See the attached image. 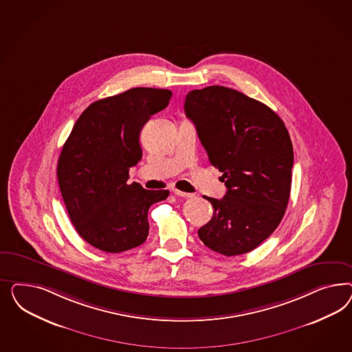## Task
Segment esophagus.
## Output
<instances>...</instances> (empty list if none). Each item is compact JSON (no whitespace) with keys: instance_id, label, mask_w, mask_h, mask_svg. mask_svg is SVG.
I'll return each mask as SVG.
<instances>
[{"instance_id":"1","label":"esophagus","mask_w":352,"mask_h":352,"mask_svg":"<svg viewBox=\"0 0 352 352\" xmlns=\"http://www.w3.org/2000/svg\"><path fill=\"white\" fill-rule=\"evenodd\" d=\"M174 195H177V196H179V197H192L193 195L192 193H187V192H182L179 190H174Z\"/></svg>"}]
</instances>
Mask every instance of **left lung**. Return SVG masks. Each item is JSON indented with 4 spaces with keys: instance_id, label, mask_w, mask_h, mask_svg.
I'll list each match as a JSON object with an SVG mask.
<instances>
[{
    "instance_id": "1",
    "label": "left lung",
    "mask_w": 352,
    "mask_h": 352,
    "mask_svg": "<svg viewBox=\"0 0 352 352\" xmlns=\"http://www.w3.org/2000/svg\"><path fill=\"white\" fill-rule=\"evenodd\" d=\"M184 111L227 187L221 200L204 197L214 213L199 237L223 256L252 252L276 230L288 205L294 161L288 130L270 107L224 86L192 90Z\"/></svg>"
}]
</instances>
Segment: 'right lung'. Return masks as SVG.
<instances>
[{
	"instance_id": "add662e5",
	"label": "right lung",
	"mask_w": 352,
	"mask_h": 352,
	"mask_svg": "<svg viewBox=\"0 0 352 352\" xmlns=\"http://www.w3.org/2000/svg\"><path fill=\"white\" fill-rule=\"evenodd\" d=\"M170 98L166 89L134 87L96 100L64 143L56 169L62 197L76 231L99 250L121 253L143 244L149 206L169 196L128 179L142 159L140 130Z\"/></svg>"
}]
</instances>
